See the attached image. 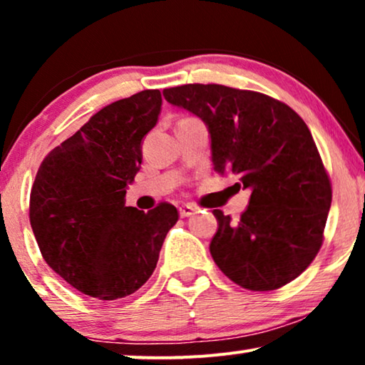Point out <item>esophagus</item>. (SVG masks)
<instances>
[{
  "mask_svg": "<svg viewBox=\"0 0 365 365\" xmlns=\"http://www.w3.org/2000/svg\"><path fill=\"white\" fill-rule=\"evenodd\" d=\"M194 211H196V207L191 206V204H182V206L179 207V214H181V217L192 216Z\"/></svg>",
  "mask_w": 365,
  "mask_h": 365,
  "instance_id": "obj_1",
  "label": "esophagus"
}]
</instances>
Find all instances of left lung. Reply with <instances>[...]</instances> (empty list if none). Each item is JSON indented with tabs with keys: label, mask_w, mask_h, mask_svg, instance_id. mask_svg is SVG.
Listing matches in <instances>:
<instances>
[{
	"label": "left lung",
	"mask_w": 365,
	"mask_h": 365,
	"mask_svg": "<svg viewBox=\"0 0 365 365\" xmlns=\"http://www.w3.org/2000/svg\"><path fill=\"white\" fill-rule=\"evenodd\" d=\"M163 94L207 124L216 171L236 174L251 191L236 222L214 209V262L249 291L294 281L322 246L332 201L331 179L307 124L286 103L249 89L196 83Z\"/></svg>",
	"instance_id": "8db88e82"
}]
</instances>
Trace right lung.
<instances>
[{
  "label": "right lung",
  "instance_id": "add662e5",
  "mask_svg": "<svg viewBox=\"0 0 365 365\" xmlns=\"http://www.w3.org/2000/svg\"><path fill=\"white\" fill-rule=\"evenodd\" d=\"M161 91L144 89L108 104L49 151L29 196L41 256L74 289L101 301L136 292L156 269L178 209L126 206V186L143 161L141 141L156 126Z\"/></svg>",
  "mask_w": 365,
  "mask_h": 365
}]
</instances>
